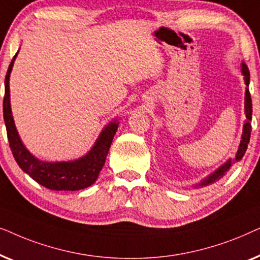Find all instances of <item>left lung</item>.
Masks as SVG:
<instances>
[{
    "label": "left lung",
    "instance_id": "left-lung-1",
    "mask_svg": "<svg viewBox=\"0 0 260 260\" xmlns=\"http://www.w3.org/2000/svg\"><path fill=\"white\" fill-rule=\"evenodd\" d=\"M241 72H243L245 84H246V86H248V84H250V71H248L246 63H244V62L241 63ZM245 113H246L247 120L244 124L243 135H241V141H240L239 148H238L236 158L234 159L230 158L229 161H227L226 163H223L221 167H219L215 172L209 174V175L206 177V179L202 180L200 183L195 184L194 186L195 188L206 187V186H208V184H211L213 182H215V181L220 180L227 172H229L233 163L240 161V159L243 158V156L245 155V151H246V149H247V144L250 143V137H251V131H252L251 123H250V120L252 119V99H251L250 91H248L247 87H246V91H245Z\"/></svg>",
    "mask_w": 260,
    "mask_h": 260
}]
</instances>
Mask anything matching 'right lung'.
Wrapping results in <instances>:
<instances>
[{"mask_svg":"<svg viewBox=\"0 0 260 260\" xmlns=\"http://www.w3.org/2000/svg\"><path fill=\"white\" fill-rule=\"evenodd\" d=\"M10 62L5 79V98H3V118L7 136L14 158L24 173L31 179L52 190H79L92 186L97 180L104 166L113 136L118 129V122L112 120L102 130L101 135L90 151L83 157L69 162H45L38 159L24 147L17 133L10 109L9 77L14 60Z\"/></svg>","mask_w":260,"mask_h":260,"instance_id":"1","label":"right lung"}]
</instances>
